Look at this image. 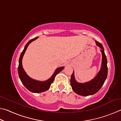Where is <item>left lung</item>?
Listing matches in <instances>:
<instances>
[{
    "mask_svg": "<svg viewBox=\"0 0 121 121\" xmlns=\"http://www.w3.org/2000/svg\"><path fill=\"white\" fill-rule=\"evenodd\" d=\"M95 42L97 45L101 48L102 59L101 69L92 80L85 83L77 82L75 79L74 73L73 71L70 79L71 86L73 91L78 95L87 96L94 95L98 92L104 85L107 78L108 73L107 58L104 52L102 45L97 41H95Z\"/></svg>",
    "mask_w": 121,
    "mask_h": 121,
    "instance_id": "8db88e82",
    "label": "left lung"
}]
</instances>
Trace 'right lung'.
I'll list each match as a JSON object with an SVG mask.
<instances>
[{"label": "right lung", "instance_id": "right-lung-1", "mask_svg": "<svg viewBox=\"0 0 121 121\" xmlns=\"http://www.w3.org/2000/svg\"><path fill=\"white\" fill-rule=\"evenodd\" d=\"M38 37H36L32 39L29 41L27 44L26 45L24 50L22 52L21 55H20L19 61V66H18V73H19V77L21 82L29 91L34 93L43 92H45L48 90L49 88L50 87L51 84L54 81L56 76L60 73L61 71H62V69L64 68V67H59V68H57L54 73H53L52 76L50 79H48V80L44 82H40L34 80V79H31L30 77L28 76L25 72V71L24 70L23 67H22V58H23L24 53H25L26 48H27L29 44L30 43H31L32 41L36 39Z\"/></svg>", "mask_w": 121, "mask_h": 121}]
</instances>
